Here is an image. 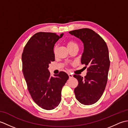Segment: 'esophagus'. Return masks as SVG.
Wrapping results in <instances>:
<instances>
[{"label":"esophagus","instance_id":"esophagus-1","mask_svg":"<svg viewBox=\"0 0 128 128\" xmlns=\"http://www.w3.org/2000/svg\"><path fill=\"white\" fill-rule=\"evenodd\" d=\"M68 75H69V78H72L73 77V75L72 74H71V73H68Z\"/></svg>","mask_w":128,"mask_h":128}]
</instances>
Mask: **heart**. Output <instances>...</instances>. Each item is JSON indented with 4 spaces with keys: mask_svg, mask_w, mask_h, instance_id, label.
I'll return each mask as SVG.
<instances>
[{
    "mask_svg": "<svg viewBox=\"0 0 128 128\" xmlns=\"http://www.w3.org/2000/svg\"><path fill=\"white\" fill-rule=\"evenodd\" d=\"M66 45H67L68 48H69V50H70V49H72L75 47H78L77 43L75 42L74 41H73V40H69V41H68L66 43ZM56 46H55L53 50L54 53H56Z\"/></svg>",
    "mask_w": 128,
    "mask_h": 128,
    "instance_id": "1",
    "label": "heart"
}]
</instances>
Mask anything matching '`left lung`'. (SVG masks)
Instances as JSON below:
<instances>
[{
    "instance_id": "left-lung-1",
    "label": "left lung",
    "mask_w": 128,
    "mask_h": 128,
    "mask_svg": "<svg viewBox=\"0 0 128 128\" xmlns=\"http://www.w3.org/2000/svg\"><path fill=\"white\" fill-rule=\"evenodd\" d=\"M69 33L83 42L84 50L81 62L88 67L84 78L75 74L73 76L78 82L74 89L76 98L83 104H93L101 97L107 85L110 66L107 46L104 40L91 29L81 28Z\"/></svg>"
}]
</instances>
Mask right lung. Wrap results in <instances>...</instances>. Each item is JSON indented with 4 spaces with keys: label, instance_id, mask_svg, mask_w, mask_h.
Returning <instances> with one entry per match:
<instances>
[{
    "label": "right lung",
    "instance_id": "1",
    "mask_svg": "<svg viewBox=\"0 0 128 128\" xmlns=\"http://www.w3.org/2000/svg\"><path fill=\"white\" fill-rule=\"evenodd\" d=\"M52 32H40L28 40L22 54V72L32 98L40 107L54 109L61 101V92L69 76L60 72L50 76L49 64L55 60L54 46L62 36Z\"/></svg>",
    "mask_w": 128,
    "mask_h": 128
}]
</instances>
